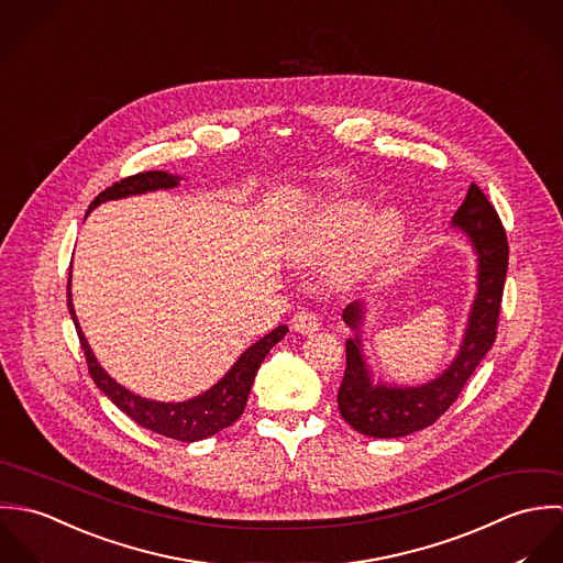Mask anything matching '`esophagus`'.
<instances>
[{
    "label": "esophagus",
    "instance_id": "esophagus-1",
    "mask_svg": "<svg viewBox=\"0 0 563 563\" xmlns=\"http://www.w3.org/2000/svg\"><path fill=\"white\" fill-rule=\"evenodd\" d=\"M291 329L298 331V333H316L320 329V320L316 313L311 311H298L294 318H291Z\"/></svg>",
    "mask_w": 563,
    "mask_h": 563
}]
</instances>
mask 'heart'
I'll use <instances>...</instances> for the list:
<instances>
[{
  "instance_id": "b5f03b06",
  "label": "heart",
  "mask_w": 563,
  "mask_h": 563,
  "mask_svg": "<svg viewBox=\"0 0 563 563\" xmlns=\"http://www.w3.org/2000/svg\"><path fill=\"white\" fill-rule=\"evenodd\" d=\"M365 209L367 205L354 198L329 205L307 224L300 225L289 241V254L302 263L318 261L333 252L339 241L352 231L335 274L341 283H356L365 278L391 256L402 234V218L391 209L374 213L358 225Z\"/></svg>"
}]
</instances>
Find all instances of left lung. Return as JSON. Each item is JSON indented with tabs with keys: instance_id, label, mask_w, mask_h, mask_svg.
Returning a JSON list of instances; mask_svg holds the SVG:
<instances>
[{
	"instance_id": "left-lung-1",
	"label": "left lung",
	"mask_w": 563,
	"mask_h": 563,
	"mask_svg": "<svg viewBox=\"0 0 563 563\" xmlns=\"http://www.w3.org/2000/svg\"><path fill=\"white\" fill-rule=\"evenodd\" d=\"M452 224L467 232L478 254V294L470 313L463 345L449 369L422 387H385L372 385L358 338L345 341V372L338 391L341 418L367 438H405L413 431L435 424L459 398L487 350L496 341L500 302L505 291L509 243L503 222L481 191L470 185L467 196ZM363 305L354 302L343 309V322L358 329Z\"/></svg>"
}]
</instances>
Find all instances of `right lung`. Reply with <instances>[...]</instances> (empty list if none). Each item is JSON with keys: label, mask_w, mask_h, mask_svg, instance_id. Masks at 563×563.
<instances>
[{"label": "right lung", "mask_w": 563, "mask_h": 563, "mask_svg": "<svg viewBox=\"0 0 563 563\" xmlns=\"http://www.w3.org/2000/svg\"><path fill=\"white\" fill-rule=\"evenodd\" d=\"M176 185H178V176H169L165 172H139L134 176L121 178L119 183L104 189L91 202L89 211L107 200H117V198L145 194V191H156V189H172ZM69 285H71V272L67 278V307H69L71 320L76 324L78 339L85 350V358H87L89 374H91L93 383L113 400L114 405L130 420H134L143 429H150L152 433H158L163 438H172L178 442H198V440L211 438L225 427H230L232 422H236L245 409L254 376H256L263 358L280 339L289 333L287 327H278L269 335L258 339L254 345H250L239 356V361L230 367V372L225 374L224 378L218 385H213L207 394H202L194 400H187V402H176V405L174 402H154V400H145L141 396L130 394L128 389L117 385L113 378L100 367L98 358L93 356L87 339L78 327L76 311L71 305V291H69L71 287Z\"/></svg>", "instance_id": "add662e5"}]
</instances>
